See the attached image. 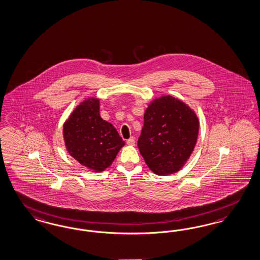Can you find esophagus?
Returning a JSON list of instances; mask_svg holds the SVG:
<instances>
[{"label": "esophagus", "instance_id": "1", "mask_svg": "<svg viewBox=\"0 0 260 260\" xmlns=\"http://www.w3.org/2000/svg\"><path fill=\"white\" fill-rule=\"evenodd\" d=\"M126 144H127L128 146H134L135 144V137H131L129 139H127V140H126Z\"/></svg>", "mask_w": 260, "mask_h": 260}]
</instances>
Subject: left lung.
I'll return each mask as SVG.
<instances>
[{
    "mask_svg": "<svg viewBox=\"0 0 260 260\" xmlns=\"http://www.w3.org/2000/svg\"><path fill=\"white\" fill-rule=\"evenodd\" d=\"M198 134L195 111L179 99L161 96L146 109L137 145L148 167L158 176H168L187 162Z\"/></svg>",
    "mask_w": 260,
    "mask_h": 260,
    "instance_id": "8db88e82",
    "label": "left lung"
}]
</instances>
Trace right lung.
Wrapping results in <instances>:
<instances>
[{
    "instance_id": "1",
    "label": "right lung",
    "mask_w": 260,
    "mask_h": 260,
    "mask_svg": "<svg viewBox=\"0 0 260 260\" xmlns=\"http://www.w3.org/2000/svg\"><path fill=\"white\" fill-rule=\"evenodd\" d=\"M67 152L93 172H103L111 165L125 145L116 128L100 115V100L85 99L74 109L63 125Z\"/></svg>"
}]
</instances>
